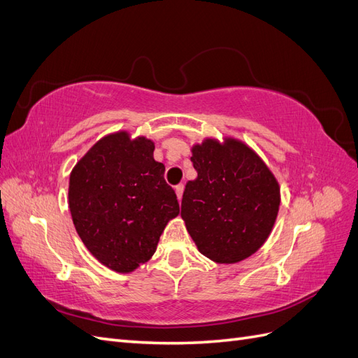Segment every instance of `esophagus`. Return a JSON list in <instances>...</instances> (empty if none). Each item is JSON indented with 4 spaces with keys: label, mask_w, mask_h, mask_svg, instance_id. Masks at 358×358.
Here are the masks:
<instances>
[{
    "label": "esophagus",
    "mask_w": 358,
    "mask_h": 358,
    "mask_svg": "<svg viewBox=\"0 0 358 358\" xmlns=\"http://www.w3.org/2000/svg\"><path fill=\"white\" fill-rule=\"evenodd\" d=\"M175 192H176V197H178V200L180 201V200H182V194H183V185H182V183H180V185L175 187Z\"/></svg>",
    "instance_id": "1"
}]
</instances>
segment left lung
Wrapping results in <instances>:
<instances>
[{
    "label": "left lung",
    "instance_id": "1",
    "mask_svg": "<svg viewBox=\"0 0 358 358\" xmlns=\"http://www.w3.org/2000/svg\"><path fill=\"white\" fill-rule=\"evenodd\" d=\"M191 152L197 178L183 191L182 220L204 257L239 263L272 233L279 183L255 150L237 138H204Z\"/></svg>",
    "mask_w": 358,
    "mask_h": 358
}]
</instances>
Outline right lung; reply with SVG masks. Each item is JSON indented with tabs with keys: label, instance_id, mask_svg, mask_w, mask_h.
<instances>
[{
	"label": "right lung",
	"instance_id": "right-lung-1",
	"mask_svg": "<svg viewBox=\"0 0 358 358\" xmlns=\"http://www.w3.org/2000/svg\"><path fill=\"white\" fill-rule=\"evenodd\" d=\"M155 145L117 131L100 138L74 166L69 183L73 224L101 264L129 273L157 251L161 233L179 215Z\"/></svg>",
	"mask_w": 358,
	"mask_h": 358
}]
</instances>
